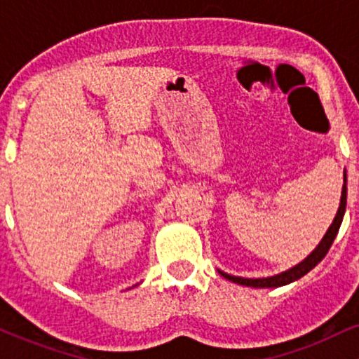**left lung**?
Returning a JSON list of instances; mask_svg holds the SVG:
<instances>
[{"instance_id":"8db88e82","label":"left lung","mask_w":359,"mask_h":359,"mask_svg":"<svg viewBox=\"0 0 359 359\" xmlns=\"http://www.w3.org/2000/svg\"><path fill=\"white\" fill-rule=\"evenodd\" d=\"M343 191H341V201H339V208H337V212L332 219L331 226L329 229L325 231V234L323 236V240L319 241V245L316 246L314 250L311 251V255H307L302 262L294 265L292 269H288L282 273L277 275H271V277H263V278H243V277H234V275L226 273V271L217 270L221 273V277H224L229 282L238 283V285H245V287H253V288H277V287H283L288 285V283L295 282V280L302 278L304 275L309 273L314 266L319 265L323 262V258L327 255L329 248H331L332 241L336 240L337 231L341 228V222H343L344 212H346V196H348V177H346V170L343 174Z\"/></svg>"}]
</instances>
